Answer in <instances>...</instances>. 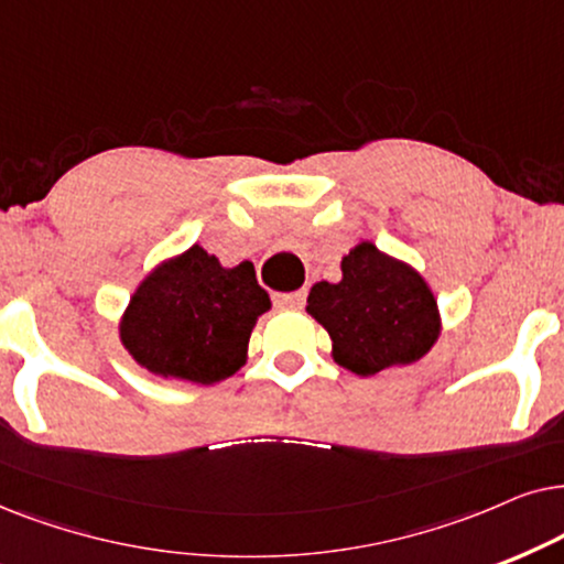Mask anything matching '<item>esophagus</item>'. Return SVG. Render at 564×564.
Listing matches in <instances>:
<instances>
[{
    "mask_svg": "<svg viewBox=\"0 0 564 564\" xmlns=\"http://www.w3.org/2000/svg\"><path fill=\"white\" fill-rule=\"evenodd\" d=\"M306 294L304 291H291V294H273V304L278 310H299L304 306Z\"/></svg>",
    "mask_w": 564,
    "mask_h": 564,
    "instance_id": "34e87169",
    "label": "esophagus"
}]
</instances>
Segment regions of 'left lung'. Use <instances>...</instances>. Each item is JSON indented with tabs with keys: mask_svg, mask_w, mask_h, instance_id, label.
<instances>
[{
	"mask_svg": "<svg viewBox=\"0 0 564 564\" xmlns=\"http://www.w3.org/2000/svg\"><path fill=\"white\" fill-rule=\"evenodd\" d=\"M306 312L333 337V356L358 377L415 364L438 337L431 289L404 262L371 242L343 258V281L314 283Z\"/></svg>",
	"mask_w": 564,
	"mask_h": 564,
	"instance_id": "left-lung-1",
	"label": "left lung"
}]
</instances>
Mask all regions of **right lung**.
Masks as SVG:
<instances>
[{"label": "right lung", "instance_id": "add662e5", "mask_svg": "<svg viewBox=\"0 0 564 564\" xmlns=\"http://www.w3.org/2000/svg\"><path fill=\"white\" fill-rule=\"evenodd\" d=\"M268 310L252 262L221 268L193 245L141 283L120 322V337L152 373L214 384L245 364L254 322Z\"/></svg>", "mask_w": 564, "mask_h": 564}]
</instances>
